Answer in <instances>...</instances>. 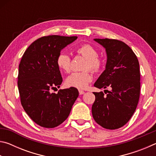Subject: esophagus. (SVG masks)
I'll return each mask as SVG.
<instances>
[{
    "label": "esophagus",
    "mask_w": 156,
    "mask_h": 156,
    "mask_svg": "<svg viewBox=\"0 0 156 156\" xmlns=\"http://www.w3.org/2000/svg\"><path fill=\"white\" fill-rule=\"evenodd\" d=\"M84 94V91L83 90H79V94L80 95H83Z\"/></svg>",
    "instance_id": "1"
}]
</instances>
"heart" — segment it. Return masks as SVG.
Segmentation results:
<instances>
[{
	"label": "heart",
	"instance_id": "1",
	"mask_svg": "<svg viewBox=\"0 0 156 156\" xmlns=\"http://www.w3.org/2000/svg\"><path fill=\"white\" fill-rule=\"evenodd\" d=\"M78 55L85 58L84 69L80 72H73L66 79V84L69 87L78 89H85L89 83L93 80V76L89 69L97 72L102 67V60L98 56L96 49L89 44H83L76 49ZM56 64L60 70L66 73L69 72L71 68V58L68 54L61 52L56 58Z\"/></svg>",
	"mask_w": 156,
	"mask_h": 156
}]
</instances>
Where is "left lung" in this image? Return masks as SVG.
Here are the masks:
<instances>
[{
	"label": "left lung",
	"instance_id": "left-lung-1",
	"mask_svg": "<svg viewBox=\"0 0 156 156\" xmlns=\"http://www.w3.org/2000/svg\"><path fill=\"white\" fill-rule=\"evenodd\" d=\"M106 49V69L94 87L112 90L94 92L96 100L92 115L99 125L107 129L122 127L129 122L138 105L140 72L138 58L130 47L116 39H94ZM108 91L107 94L105 91Z\"/></svg>",
	"mask_w": 156,
	"mask_h": 156
}]
</instances>
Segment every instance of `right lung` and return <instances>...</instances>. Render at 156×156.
<instances>
[{"instance_id":"1","label":"right lung","mask_w":156,"mask_h":156,"mask_svg":"<svg viewBox=\"0 0 156 156\" xmlns=\"http://www.w3.org/2000/svg\"><path fill=\"white\" fill-rule=\"evenodd\" d=\"M77 38L43 36L28 47L21 58L18 75L21 105L31 119L43 127L54 128L64 122L78 96L75 87L51 92L62 82L57 56Z\"/></svg>"}]
</instances>
